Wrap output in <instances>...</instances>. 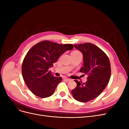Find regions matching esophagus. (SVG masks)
<instances>
[{"mask_svg": "<svg viewBox=\"0 0 129 129\" xmlns=\"http://www.w3.org/2000/svg\"><path fill=\"white\" fill-rule=\"evenodd\" d=\"M64 79L66 81H67V82H68V81H69L70 80H71L69 79H68V78H67V77H64Z\"/></svg>", "mask_w": 129, "mask_h": 129, "instance_id": "1", "label": "esophagus"}]
</instances>
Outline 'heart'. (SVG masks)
I'll list each match as a JSON object with an SVG mask.
<instances>
[{
  "label": "heart",
  "instance_id": "1",
  "mask_svg": "<svg viewBox=\"0 0 129 129\" xmlns=\"http://www.w3.org/2000/svg\"><path fill=\"white\" fill-rule=\"evenodd\" d=\"M74 52H78V51H74Z\"/></svg>",
  "mask_w": 129,
  "mask_h": 129
}]
</instances>
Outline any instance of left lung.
<instances>
[{
    "label": "left lung",
    "instance_id": "left-lung-1",
    "mask_svg": "<svg viewBox=\"0 0 129 129\" xmlns=\"http://www.w3.org/2000/svg\"><path fill=\"white\" fill-rule=\"evenodd\" d=\"M83 54V67L80 72L88 76L85 83L75 80L76 87L72 90L73 97L80 102H87L99 96L107 87L111 76L109 58L98 47L90 43L74 45Z\"/></svg>",
    "mask_w": 129,
    "mask_h": 129
}]
</instances>
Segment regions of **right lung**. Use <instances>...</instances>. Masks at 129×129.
I'll list each match as a JSON object with an SVG mask.
<instances>
[{
    "label": "right lung",
    "instance_id": "right-lung-1",
    "mask_svg": "<svg viewBox=\"0 0 129 129\" xmlns=\"http://www.w3.org/2000/svg\"><path fill=\"white\" fill-rule=\"evenodd\" d=\"M73 48L72 44L43 41L29 50L22 62V75L27 87L35 95L46 98L53 94L62 78L53 76L48 69L62 54Z\"/></svg>",
    "mask_w": 129,
    "mask_h": 129
}]
</instances>
